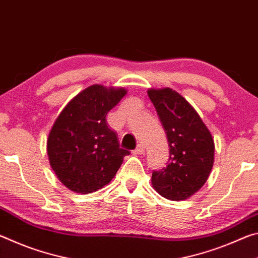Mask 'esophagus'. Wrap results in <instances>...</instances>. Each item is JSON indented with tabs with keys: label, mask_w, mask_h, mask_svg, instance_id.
Segmentation results:
<instances>
[{
	"label": "esophagus",
	"mask_w": 258,
	"mask_h": 258,
	"mask_svg": "<svg viewBox=\"0 0 258 258\" xmlns=\"http://www.w3.org/2000/svg\"><path fill=\"white\" fill-rule=\"evenodd\" d=\"M145 151H146V148H145V146H143V145H141V143H140V145H138V147L135 148L134 154H135V155H142V154H145Z\"/></svg>",
	"instance_id": "34e87169"
}]
</instances>
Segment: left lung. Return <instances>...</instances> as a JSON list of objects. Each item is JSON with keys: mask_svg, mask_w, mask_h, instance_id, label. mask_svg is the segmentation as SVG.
<instances>
[{"mask_svg": "<svg viewBox=\"0 0 258 258\" xmlns=\"http://www.w3.org/2000/svg\"><path fill=\"white\" fill-rule=\"evenodd\" d=\"M169 147L168 163L152 172L151 184L168 200L189 199L206 183L214 165L215 145L212 133L196 109L169 87L149 89Z\"/></svg>", "mask_w": 258, "mask_h": 258, "instance_id": "1", "label": "left lung"}]
</instances>
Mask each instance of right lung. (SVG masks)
I'll return each instance as SVG.
<instances>
[{
  "instance_id": "obj_1",
  "label": "right lung",
  "mask_w": 258,
  "mask_h": 258,
  "mask_svg": "<svg viewBox=\"0 0 258 258\" xmlns=\"http://www.w3.org/2000/svg\"><path fill=\"white\" fill-rule=\"evenodd\" d=\"M127 90L94 84L75 95L52 125L46 141L52 169L62 184L87 195L109 184L130 151L119 148L106 116Z\"/></svg>"
}]
</instances>
